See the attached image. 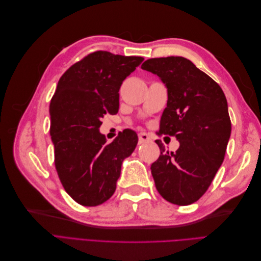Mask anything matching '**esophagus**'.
<instances>
[{
    "label": "esophagus",
    "mask_w": 261,
    "mask_h": 261,
    "mask_svg": "<svg viewBox=\"0 0 261 261\" xmlns=\"http://www.w3.org/2000/svg\"><path fill=\"white\" fill-rule=\"evenodd\" d=\"M138 138H139V144H145V143H149L151 138L146 133H139L138 134Z\"/></svg>",
    "instance_id": "obj_1"
}]
</instances>
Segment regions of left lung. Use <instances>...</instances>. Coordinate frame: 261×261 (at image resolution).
I'll list each match as a JSON object with an SVG mask.
<instances>
[{"label":"left lung","instance_id":"8db88e82","mask_svg":"<svg viewBox=\"0 0 261 261\" xmlns=\"http://www.w3.org/2000/svg\"><path fill=\"white\" fill-rule=\"evenodd\" d=\"M141 68L160 77L168 103L159 135L175 136V152L155 140L160 156L151 164L156 191L165 200L187 206L207 192L222 164L231 136L227 102L221 87L181 57L149 59Z\"/></svg>","mask_w":261,"mask_h":261}]
</instances>
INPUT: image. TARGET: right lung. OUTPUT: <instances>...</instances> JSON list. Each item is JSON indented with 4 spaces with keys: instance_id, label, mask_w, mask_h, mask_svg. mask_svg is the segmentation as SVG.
I'll use <instances>...</instances> for the list:
<instances>
[{
    "instance_id": "1",
    "label": "right lung",
    "mask_w": 261,
    "mask_h": 261,
    "mask_svg": "<svg viewBox=\"0 0 261 261\" xmlns=\"http://www.w3.org/2000/svg\"><path fill=\"white\" fill-rule=\"evenodd\" d=\"M143 61L97 51L70 66L58 83L50 103L55 169L66 193L82 206H99L114 194L122 162L137 146L132 129L108 143L99 127L107 113L118 112L121 85Z\"/></svg>"
}]
</instances>
